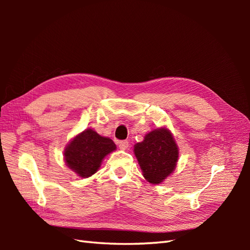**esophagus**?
Listing matches in <instances>:
<instances>
[{
    "instance_id": "34e87169",
    "label": "esophagus",
    "mask_w": 250,
    "mask_h": 250,
    "mask_svg": "<svg viewBox=\"0 0 250 250\" xmlns=\"http://www.w3.org/2000/svg\"><path fill=\"white\" fill-rule=\"evenodd\" d=\"M118 146L121 150H125L126 148L129 147V142L128 141H120V142H118Z\"/></svg>"
}]
</instances>
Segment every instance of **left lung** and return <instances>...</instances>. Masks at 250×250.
<instances>
[{
  "mask_svg": "<svg viewBox=\"0 0 250 250\" xmlns=\"http://www.w3.org/2000/svg\"><path fill=\"white\" fill-rule=\"evenodd\" d=\"M143 176L152 185L161 184L177 166L179 149L172 132L166 126L148 132L133 149Z\"/></svg>",
  "mask_w": 250,
  "mask_h": 250,
  "instance_id": "1",
  "label": "left lung"
}]
</instances>
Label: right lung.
<instances>
[{"instance_id": "1", "label": "right lung", "mask_w": 250, "mask_h": 250, "mask_svg": "<svg viewBox=\"0 0 250 250\" xmlns=\"http://www.w3.org/2000/svg\"><path fill=\"white\" fill-rule=\"evenodd\" d=\"M117 149L109 137L93 129H86L74 136L64 148V162L77 176L88 178L98 172L104 158Z\"/></svg>"}]
</instances>
